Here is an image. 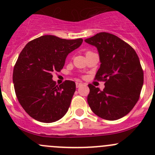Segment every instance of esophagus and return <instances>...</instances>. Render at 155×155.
Returning <instances> with one entry per match:
<instances>
[{
    "mask_svg": "<svg viewBox=\"0 0 155 155\" xmlns=\"http://www.w3.org/2000/svg\"><path fill=\"white\" fill-rule=\"evenodd\" d=\"M82 85H83L82 83L76 82V87H77V88H78V87H81V86H82Z\"/></svg>",
    "mask_w": 155,
    "mask_h": 155,
    "instance_id": "esophagus-1",
    "label": "esophagus"
}]
</instances>
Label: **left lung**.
Returning a JSON list of instances; mask_svg holds the SVG:
<instances>
[{"label": "left lung", "mask_w": 155, "mask_h": 155, "mask_svg": "<svg viewBox=\"0 0 155 155\" xmlns=\"http://www.w3.org/2000/svg\"><path fill=\"white\" fill-rule=\"evenodd\" d=\"M97 48L100 68L96 79L104 81L102 91L89 84V106L101 118L115 120L128 114L139 100L143 71L136 51L111 34L101 32L85 40Z\"/></svg>", "instance_id": "obj_1"}]
</instances>
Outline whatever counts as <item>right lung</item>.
I'll return each instance as SVG.
<instances>
[{
	"instance_id": "1",
	"label": "right lung",
	"mask_w": 155,
	"mask_h": 155,
	"mask_svg": "<svg viewBox=\"0 0 155 155\" xmlns=\"http://www.w3.org/2000/svg\"><path fill=\"white\" fill-rule=\"evenodd\" d=\"M83 39H62L44 35L28 43L14 66L13 81L19 103L36 120L52 123L62 118L71 104L75 83L65 81L58 87L53 71L62 69L67 56Z\"/></svg>"
}]
</instances>
